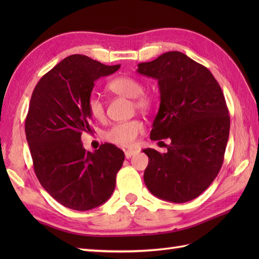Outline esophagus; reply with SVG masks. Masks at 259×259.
I'll list each match as a JSON object with an SVG mask.
<instances>
[{
    "instance_id": "obj_1",
    "label": "esophagus",
    "mask_w": 259,
    "mask_h": 259,
    "mask_svg": "<svg viewBox=\"0 0 259 259\" xmlns=\"http://www.w3.org/2000/svg\"><path fill=\"white\" fill-rule=\"evenodd\" d=\"M135 153H136V150H131V149L124 151V155H125V158H126V159H129V158L133 157V156L135 155Z\"/></svg>"
}]
</instances>
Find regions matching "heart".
I'll list each match as a JSON object with an SVG mask.
<instances>
[{
    "label": "heart",
    "mask_w": 259,
    "mask_h": 259,
    "mask_svg": "<svg viewBox=\"0 0 259 259\" xmlns=\"http://www.w3.org/2000/svg\"><path fill=\"white\" fill-rule=\"evenodd\" d=\"M108 90L118 96L133 99L134 106L137 110L150 109L153 103V98L149 93L144 92V85L141 82L129 75L117 76L107 85ZM88 110L93 119L103 121L106 118V107L99 97L92 95L88 100ZM144 131V124L139 120L123 121L114 123L106 131L104 138L113 145L120 147H130L134 145L138 136Z\"/></svg>",
    "instance_id": "obj_1"
}]
</instances>
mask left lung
Masks as SVG:
<instances>
[{
	"mask_svg": "<svg viewBox=\"0 0 259 259\" xmlns=\"http://www.w3.org/2000/svg\"><path fill=\"white\" fill-rule=\"evenodd\" d=\"M137 72L158 81L160 107L151 140L169 138L167 152L145 149L144 180L153 196L171 202L195 199L217 177L226 150L230 119L224 93L206 67L170 51Z\"/></svg>",
	"mask_w": 259,
	"mask_h": 259,
	"instance_id": "left-lung-1",
	"label": "left lung"
}]
</instances>
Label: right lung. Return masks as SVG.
Wrapping results in <instances>:
<instances>
[{"mask_svg":"<svg viewBox=\"0 0 259 259\" xmlns=\"http://www.w3.org/2000/svg\"><path fill=\"white\" fill-rule=\"evenodd\" d=\"M119 68L73 54L43 75L33 90L25 120L33 166L43 188L64 207L90 210L114 190L123 151L111 144L87 151L81 135L92 131L88 100L95 82Z\"/></svg>","mask_w":259,"mask_h":259,"instance_id":"right-lung-1","label":"right lung"}]
</instances>
